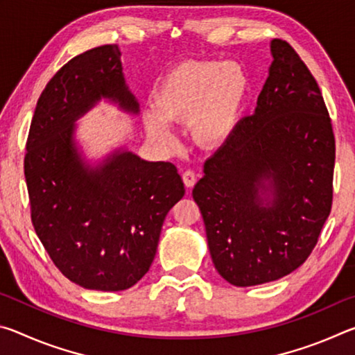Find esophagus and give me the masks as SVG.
Returning a JSON list of instances; mask_svg holds the SVG:
<instances>
[{
	"label": "esophagus",
	"instance_id": "esophagus-1",
	"mask_svg": "<svg viewBox=\"0 0 355 355\" xmlns=\"http://www.w3.org/2000/svg\"><path fill=\"white\" fill-rule=\"evenodd\" d=\"M196 182H197V175H196L194 171L188 169V171L183 172V183H184L186 188H192V186L196 184Z\"/></svg>",
	"mask_w": 355,
	"mask_h": 355
}]
</instances>
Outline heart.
Wrapping results in <instances>:
<instances>
[{"instance_id":"obj_1","label":"heart","mask_w":355,"mask_h":355,"mask_svg":"<svg viewBox=\"0 0 355 355\" xmlns=\"http://www.w3.org/2000/svg\"><path fill=\"white\" fill-rule=\"evenodd\" d=\"M248 76L236 62H183L166 75L156 92L158 112L146 116V130L163 146L177 144L168 120L191 122L192 135L202 146L224 142L236 127Z\"/></svg>"}]
</instances>
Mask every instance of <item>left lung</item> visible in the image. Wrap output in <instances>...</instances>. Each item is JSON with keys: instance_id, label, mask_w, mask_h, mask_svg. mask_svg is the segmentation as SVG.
<instances>
[{"instance_id": "8db88e82", "label": "left lung", "mask_w": 355, "mask_h": 355, "mask_svg": "<svg viewBox=\"0 0 355 355\" xmlns=\"http://www.w3.org/2000/svg\"><path fill=\"white\" fill-rule=\"evenodd\" d=\"M255 112L203 166L192 197L214 268L254 286L307 260L332 208L335 137L318 83L293 46L271 42Z\"/></svg>"}]
</instances>
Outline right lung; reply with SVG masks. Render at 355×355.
Masks as SVG:
<instances>
[{"label": "right lung", "instance_id": "add662e5", "mask_svg": "<svg viewBox=\"0 0 355 355\" xmlns=\"http://www.w3.org/2000/svg\"><path fill=\"white\" fill-rule=\"evenodd\" d=\"M101 98L139 112L117 45L81 53L48 81L29 128L25 178L34 230L59 271L87 290L122 291L152 266L184 184L172 163L123 148L94 167L83 159L75 122Z\"/></svg>", "mask_w": 355, "mask_h": 355}]
</instances>
